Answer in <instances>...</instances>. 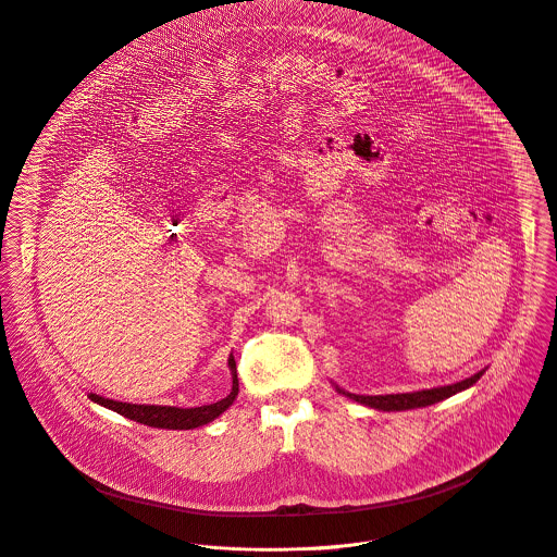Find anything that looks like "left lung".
<instances>
[{
  "instance_id": "1",
  "label": "left lung",
  "mask_w": 557,
  "mask_h": 557,
  "mask_svg": "<svg viewBox=\"0 0 557 557\" xmlns=\"http://www.w3.org/2000/svg\"><path fill=\"white\" fill-rule=\"evenodd\" d=\"M484 371H478L476 375L463 380V382H457V384H450V386H440V388H431V391H418V393H403V395H380V397H367V395H351V393H345L341 388H336L341 395L351 398V400H358L367 407H373V409H382V411H405V409H416V407H426V405H433L437 400H444V398L453 397L470 386H474L478 380L482 377Z\"/></svg>"
}]
</instances>
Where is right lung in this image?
Segmentation results:
<instances>
[{
    "mask_svg": "<svg viewBox=\"0 0 557 557\" xmlns=\"http://www.w3.org/2000/svg\"><path fill=\"white\" fill-rule=\"evenodd\" d=\"M230 369H232V377H234L232 393L216 403L201 405V407L182 409V407H171V405H133V403H120L113 398L98 397L91 393H89V398L102 407L117 411L124 418H131L135 422H141V424H148L154 429H195V426L208 424L214 418H219L238 397V371H236L234 356H230Z\"/></svg>",
    "mask_w": 557,
    "mask_h": 557,
    "instance_id": "1",
    "label": "right lung"
}]
</instances>
